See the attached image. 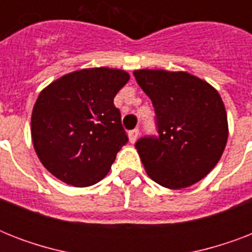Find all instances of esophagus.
<instances>
[{
    "instance_id": "34e87169",
    "label": "esophagus",
    "mask_w": 252,
    "mask_h": 252,
    "mask_svg": "<svg viewBox=\"0 0 252 252\" xmlns=\"http://www.w3.org/2000/svg\"><path fill=\"white\" fill-rule=\"evenodd\" d=\"M138 134H140V130H138V128H134V129L129 130V133H128V137H129V141L133 144V142H136V140H137Z\"/></svg>"
}]
</instances>
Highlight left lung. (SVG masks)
<instances>
[{
	"instance_id": "8db88e82",
	"label": "left lung",
	"mask_w": 252,
	"mask_h": 252,
	"mask_svg": "<svg viewBox=\"0 0 252 252\" xmlns=\"http://www.w3.org/2000/svg\"><path fill=\"white\" fill-rule=\"evenodd\" d=\"M153 103L157 136L141 137L136 149L148 175L180 189L212 171L227 141V116L215 87L187 72L134 70Z\"/></svg>"
}]
</instances>
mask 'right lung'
Instances as JSON below:
<instances>
[{
    "mask_svg": "<svg viewBox=\"0 0 252 252\" xmlns=\"http://www.w3.org/2000/svg\"><path fill=\"white\" fill-rule=\"evenodd\" d=\"M129 80L120 69L69 73L45 87L31 116L35 152L57 179L74 187L98 183L128 142L115 95Z\"/></svg>",
    "mask_w": 252,
    "mask_h": 252,
    "instance_id": "1",
    "label": "right lung"
}]
</instances>
